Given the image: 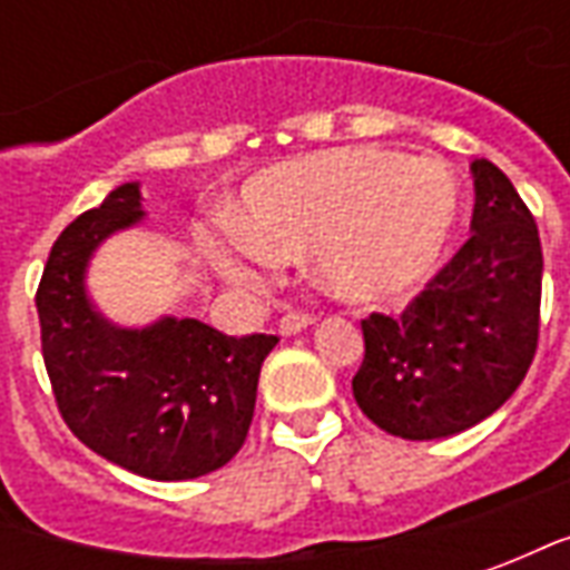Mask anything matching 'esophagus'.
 I'll return each instance as SVG.
<instances>
[{
	"mask_svg": "<svg viewBox=\"0 0 570 570\" xmlns=\"http://www.w3.org/2000/svg\"><path fill=\"white\" fill-rule=\"evenodd\" d=\"M311 323H314V314H305V311H289V314H284L281 323H277V333L296 335L302 333V330H308Z\"/></svg>",
	"mask_w": 570,
	"mask_h": 570,
	"instance_id": "esophagus-1",
	"label": "esophagus"
}]
</instances>
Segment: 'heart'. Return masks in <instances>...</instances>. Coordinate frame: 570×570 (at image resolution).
Listing matches in <instances>:
<instances>
[{
	"label": "heart",
	"instance_id": "1",
	"mask_svg": "<svg viewBox=\"0 0 570 570\" xmlns=\"http://www.w3.org/2000/svg\"><path fill=\"white\" fill-rule=\"evenodd\" d=\"M454 216L458 179L440 158L333 149L249 179L240 228L207 249L232 281H259L311 253L326 293L394 305L440 265Z\"/></svg>",
	"mask_w": 570,
	"mask_h": 570
}]
</instances>
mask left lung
<instances>
[{"mask_svg":"<svg viewBox=\"0 0 570 570\" xmlns=\"http://www.w3.org/2000/svg\"><path fill=\"white\" fill-rule=\"evenodd\" d=\"M470 170V240L400 317L363 321L354 400L403 440H442L485 421L538 351L543 253L534 216L501 167L479 158Z\"/></svg>","mask_w":570,"mask_h":570,"instance_id":"obj_1","label":"left lung"}]
</instances>
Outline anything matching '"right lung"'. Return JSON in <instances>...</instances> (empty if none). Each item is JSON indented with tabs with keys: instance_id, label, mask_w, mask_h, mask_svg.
<instances>
[{
	"instance_id": "1",
	"label": "right lung",
	"mask_w": 570,
	"mask_h": 570,
	"mask_svg": "<svg viewBox=\"0 0 570 570\" xmlns=\"http://www.w3.org/2000/svg\"><path fill=\"white\" fill-rule=\"evenodd\" d=\"M140 183L112 188L57 237L36 311L57 409L91 452L130 473L179 482L228 464L247 440L262 360L277 335H223L195 317L116 326L94 308V249L146 216Z\"/></svg>"
}]
</instances>
